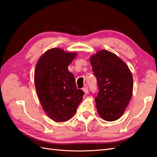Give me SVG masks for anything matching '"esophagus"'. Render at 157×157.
<instances>
[{
	"instance_id": "obj_1",
	"label": "esophagus",
	"mask_w": 157,
	"mask_h": 157,
	"mask_svg": "<svg viewBox=\"0 0 157 157\" xmlns=\"http://www.w3.org/2000/svg\"><path fill=\"white\" fill-rule=\"evenodd\" d=\"M83 90L85 92V94H88V87H84L83 88Z\"/></svg>"
}]
</instances>
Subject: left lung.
<instances>
[{
  "label": "left lung",
  "mask_w": 157,
  "mask_h": 157,
  "mask_svg": "<svg viewBox=\"0 0 157 157\" xmlns=\"http://www.w3.org/2000/svg\"><path fill=\"white\" fill-rule=\"evenodd\" d=\"M90 63L98 87L95 96L98 114L105 121L117 120L132 98V73L121 59L105 50L92 56Z\"/></svg>",
  "instance_id": "left-lung-1"
}]
</instances>
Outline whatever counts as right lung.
Wrapping results in <instances>:
<instances>
[{
    "instance_id": "1",
    "label": "right lung",
    "mask_w": 157,
    "mask_h": 157,
    "mask_svg": "<svg viewBox=\"0 0 157 157\" xmlns=\"http://www.w3.org/2000/svg\"><path fill=\"white\" fill-rule=\"evenodd\" d=\"M76 56L61 48L46 51L36 64L34 82L40 104L56 122L68 121L74 115L83 99L84 91L78 89L68 66Z\"/></svg>"
}]
</instances>
